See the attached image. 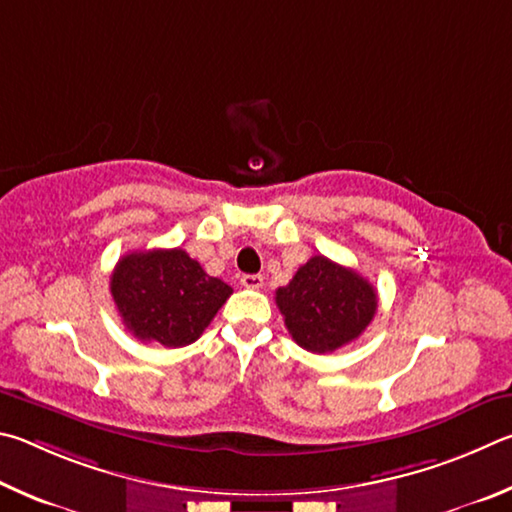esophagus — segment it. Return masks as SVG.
Wrapping results in <instances>:
<instances>
[{
    "label": "esophagus",
    "mask_w": 512,
    "mask_h": 512,
    "mask_svg": "<svg viewBox=\"0 0 512 512\" xmlns=\"http://www.w3.org/2000/svg\"><path fill=\"white\" fill-rule=\"evenodd\" d=\"M240 285L247 290H261L263 288V276L261 274H242Z\"/></svg>",
    "instance_id": "esophagus-1"
}]
</instances>
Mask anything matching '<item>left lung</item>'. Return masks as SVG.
Wrapping results in <instances>:
<instances>
[{
    "mask_svg": "<svg viewBox=\"0 0 512 512\" xmlns=\"http://www.w3.org/2000/svg\"><path fill=\"white\" fill-rule=\"evenodd\" d=\"M276 306L290 335L310 353H333L355 342L378 310V292L351 267L312 256L285 288Z\"/></svg>",
    "mask_w": 512,
    "mask_h": 512,
    "instance_id": "left-lung-1",
    "label": "left lung"
}]
</instances>
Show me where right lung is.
<instances>
[{
    "label": "right lung",
    "mask_w": 512,
    "mask_h": 512,
    "mask_svg": "<svg viewBox=\"0 0 512 512\" xmlns=\"http://www.w3.org/2000/svg\"><path fill=\"white\" fill-rule=\"evenodd\" d=\"M110 292L134 337L179 348L204 333L233 290L177 247L125 254L112 272Z\"/></svg>",
    "instance_id": "add662e5"
}]
</instances>
